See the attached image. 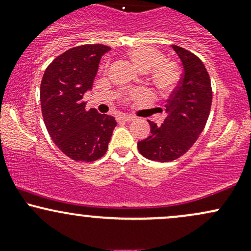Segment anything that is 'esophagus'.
I'll return each instance as SVG.
<instances>
[{
	"label": "esophagus",
	"instance_id": "1",
	"mask_svg": "<svg viewBox=\"0 0 251 251\" xmlns=\"http://www.w3.org/2000/svg\"><path fill=\"white\" fill-rule=\"evenodd\" d=\"M120 120H123V122H132V120H134V117L133 116H126V114H123V116L119 117Z\"/></svg>",
	"mask_w": 251,
	"mask_h": 251
}]
</instances>
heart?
<instances>
[{
  "mask_svg": "<svg viewBox=\"0 0 251 251\" xmlns=\"http://www.w3.org/2000/svg\"><path fill=\"white\" fill-rule=\"evenodd\" d=\"M131 57L137 67L146 72L149 71L150 79L160 92H171L177 87L180 80L179 65L172 59L164 57L162 50L153 46L140 45L128 50ZM139 91H131L129 96H139Z\"/></svg>",
  "mask_w": 251,
  "mask_h": 251,
  "instance_id": "obj_1",
  "label": "heart"
}]
</instances>
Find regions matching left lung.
<instances>
[{
	"instance_id": "1",
	"label": "left lung",
	"mask_w": 251,
	"mask_h": 251,
	"mask_svg": "<svg viewBox=\"0 0 251 251\" xmlns=\"http://www.w3.org/2000/svg\"><path fill=\"white\" fill-rule=\"evenodd\" d=\"M172 48L183 63V76L165 105L162 126L149 120L151 134L138 142L140 154L160 163L171 162L189 151L205 127L212 102L211 81L201 60L179 46Z\"/></svg>"
}]
</instances>
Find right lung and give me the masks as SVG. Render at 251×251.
Wrapping results in <instances>:
<instances>
[{
	"instance_id": "obj_1",
	"label": "right lung",
	"mask_w": 251,
	"mask_h": 251,
	"mask_svg": "<svg viewBox=\"0 0 251 251\" xmlns=\"http://www.w3.org/2000/svg\"><path fill=\"white\" fill-rule=\"evenodd\" d=\"M105 45H81L66 50L43 74L40 100L43 122L55 145L75 162H94L108 149L117 122L86 109L82 98L92 88Z\"/></svg>"
}]
</instances>
